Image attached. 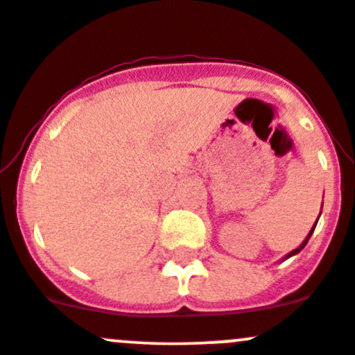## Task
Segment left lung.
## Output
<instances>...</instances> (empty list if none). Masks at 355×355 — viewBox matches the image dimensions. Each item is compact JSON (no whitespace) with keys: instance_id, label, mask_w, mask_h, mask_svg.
<instances>
[{"instance_id":"obj_1","label":"left lung","mask_w":355,"mask_h":355,"mask_svg":"<svg viewBox=\"0 0 355 355\" xmlns=\"http://www.w3.org/2000/svg\"><path fill=\"white\" fill-rule=\"evenodd\" d=\"M316 223H318V221H316ZM315 227H316V225L311 227V231H309V234H308V236H306V240L303 241V243H301V246H300V248L293 250V252H291V253H289V255H287V257H286V259H289V257L296 255V253H300V252H301V250H303V248H304V245H306V243H308V240H309V238H311V234H313V231H315Z\"/></svg>"}]
</instances>
